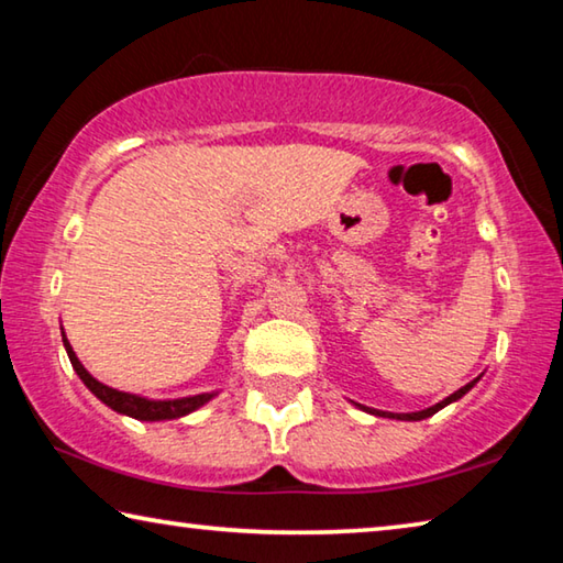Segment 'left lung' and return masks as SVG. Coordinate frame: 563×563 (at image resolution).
<instances>
[{"instance_id": "8db88e82", "label": "left lung", "mask_w": 563, "mask_h": 563, "mask_svg": "<svg viewBox=\"0 0 563 563\" xmlns=\"http://www.w3.org/2000/svg\"><path fill=\"white\" fill-rule=\"evenodd\" d=\"M476 383H479V377L472 379V383H466L464 387L456 389L454 395H450L446 399H442V402H437V405H432V407L422 409V412H402V415H395V412H383V409H373V407H365V405H357V407H360V409H365V412H369V415H377V417H393V419H405V422H417V419H427V417H432L434 412H440L442 407L456 402V399H462L466 393H470V389H472Z\"/></svg>"}]
</instances>
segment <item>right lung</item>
Masks as SVG:
<instances>
[{"mask_svg":"<svg viewBox=\"0 0 563 563\" xmlns=\"http://www.w3.org/2000/svg\"><path fill=\"white\" fill-rule=\"evenodd\" d=\"M62 340H64L66 355H69V360H71V367L76 369V375L81 377V383L87 385L91 393L101 399L103 405L111 407L113 412H119V415H129L133 419H141V422H158V419H178V417H184V415H190L198 407H203L208 399L216 395V393H203V395L180 397V399H146V397H139V395L121 393V389H113L109 385L99 383L97 377H91L87 373V367H84L81 362H79V357H76V352L71 350L66 335H62Z\"/></svg>","mask_w":563,"mask_h":563,"instance_id":"obj_1","label":"right lung"}]
</instances>
